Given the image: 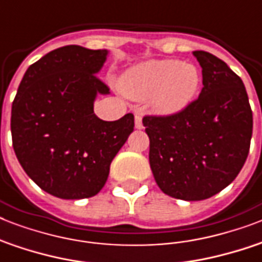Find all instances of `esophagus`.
<instances>
[{
    "instance_id": "obj_1",
    "label": "esophagus",
    "mask_w": 262,
    "mask_h": 262,
    "mask_svg": "<svg viewBox=\"0 0 262 262\" xmlns=\"http://www.w3.org/2000/svg\"><path fill=\"white\" fill-rule=\"evenodd\" d=\"M135 126L136 129H143V118H141V115H136L135 117Z\"/></svg>"
}]
</instances>
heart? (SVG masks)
Returning a JSON list of instances; mask_svg holds the SVG:
<instances>
[{
  "label": "heart",
  "mask_w": 262,
  "mask_h": 262,
  "mask_svg": "<svg viewBox=\"0 0 262 262\" xmlns=\"http://www.w3.org/2000/svg\"><path fill=\"white\" fill-rule=\"evenodd\" d=\"M203 73L194 63L178 59H152L136 65L119 79L123 94L137 100L149 99L152 110L162 115L182 113L194 102Z\"/></svg>",
  "instance_id": "1"
}]
</instances>
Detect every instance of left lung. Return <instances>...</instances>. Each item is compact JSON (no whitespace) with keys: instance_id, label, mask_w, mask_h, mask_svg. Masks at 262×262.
Segmentation results:
<instances>
[{"instance_id":"8db88e82","label":"left lung","mask_w":262,"mask_h":262,"mask_svg":"<svg viewBox=\"0 0 262 262\" xmlns=\"http://www.w3.org/2000/svg\"><path fill=\"white\" fill-rule=\"evenodd\" d=\"M203 68L199 99L182 113L144 117L149 164L164 194L200 201L217 194L248 158L253 113L244 81L224 61L193 51Z\"/></svg>"}]
</instances>
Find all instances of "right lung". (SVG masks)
Returning <instances> with one entry per match:
<instances>
[{
    "mask_svg": "<svg viewBox=\"0 0 262 262\" xmlns=\"http://www.w3.org/2000/svg\"><path fill=\"white\" fill-rule=\"evenodd\" d=\"M108 50L63 46L32 63L12 104L14 154L27 175L49 194L81 200L104 186L110 164L135 127L133 114L103 121L94 113L98 79Z\"/></svg>",
    "mask_w": 262,
    "mask_h": 262,
    "instance_id": "1",
    "label": "right lung"
}]
</instances>
